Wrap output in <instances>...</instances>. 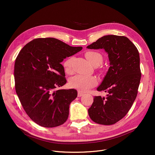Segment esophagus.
Here are the masks:
<instances>
[{"mask_svg": "<svg viewBox=\"0 0 155 155\" xmlns=\"http://www.w3.org/2000/svg\"><path fill=\"white\" fill-rule=\"evenodd\" d=\"M83 95H84V93L82 91H78V97H80L81 96H82Z\"/></svg>", "mask_w": 155, "mask_h": 155, "instance_id": "1", "label": "esophagus"}]
</instances>
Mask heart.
Masks as SVG:
<instances>
[{"label":"heart","instance_id":"obj_1","mask_svg":"<svg viewBox=\"0 0 155 155\" xmlns=\"http://www.w3.org/2000/svg\"><path fill=\"white\" fill-rule=\"evenodd\" d=\"M87 60L94 66H98L102 61V54L97 51H88L85 53ZM73 61L72 58H70L63 63L64 70L69 72L71 70V65ZM97 84V79L94 76H87L84 75H77L71 78L70 85L71 87L78 89L80 91H84L87 89L94 87Z\"/></svg>","mask_w":155,"mask_h":155}]
</instances>
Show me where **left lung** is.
Masks as SVG:
<instances>
[{
    "instance_id": "8db88e82",
    "label": "left lung",
    "mask_w": 155,
    "mask_h": 155,
    "mask_svg": "<svg viewBox=\"0 0 155 155\" xmlns=\"http://www.w3.org/2000/svg\"><path fill=\"white\" fill-rule=\"evenodd\" d=\"M87 48L104 49L110 64L97 88L107 96L94 97L88 115L97 124H114L127 114L136 98L141 77L139 52L127 37L116 35L104 36Z\"/></svg>"
}]
</instances>
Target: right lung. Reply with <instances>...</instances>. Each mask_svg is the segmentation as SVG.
Instances as JSON below:
<instances>
[{
	"instance_id": "obj_1",
	"label": "right lung",
	"mask_w": 155,
	"mask_h": 155,
	"mask_svg": "<svg viewBox=\"0 0 155 155\" xmlns=\"http://www.w3.org/2000/svg\"><path fill=\"white\" fill-rule=\"evenodd\" d=\"M82 50L46 38L33 39L20 51L14 64L15 92L24 110L38 125L54 127L67 120L77 91L56 90L67 83L61 63Z\"/></svg>"
}]
</instances>
